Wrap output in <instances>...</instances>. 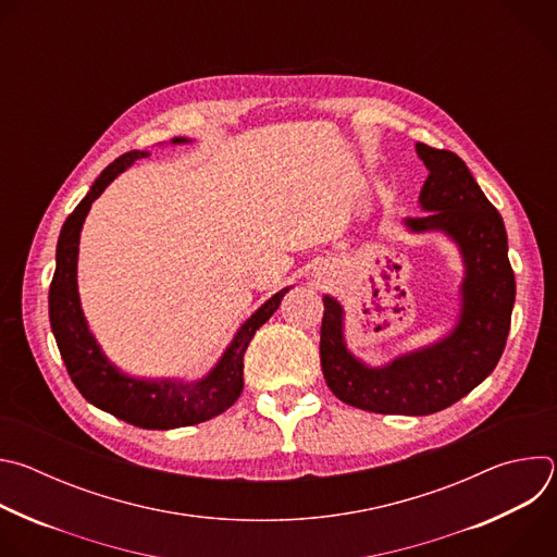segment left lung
I'll return each instance as SVG.
<instances>
[{
    "label": "left lung",
    "instance_id": "left-lung-1",
    "mask_svg": "<svg viewBox=\"0 0 557 557\" xmlns=\"http://www.w3.org/2000/svg\"><path fill=\"white\" fill-rule=\"evenodd\" d=\"M417 153L430 170L419 196L428 213L406 218V226L443 231L460 249L465 277L456 329L428 348L370 368L348 352L344 308L324 295V379L339 401L376 414H434L483 383L503 357L516 299L507 231L496 207L454 151L417 143Z\"/></svg>",
    "mask_w": 557,
    "mask_h": 557
}]
</instances>
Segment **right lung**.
Masks as SVG:
<instances>
[{
  "label": "right lung",
  "instance_id": "right-lung-1",
  "mask_svg": "<svg viewBox=\"0 0 557 557\" xmlns=\"http://www.w3.org/2000/svg\"><path fill=\"white\" fill-rule=\"evenodd\" d=\"M172 143H187V138H174ZM145 156L147 151L136 149L119 156L101 172L88 196L76 205V209L63 222L57 243V269L48 293V308L61 359L72 383L84 394L88 404L143 430H174L209 421L237 401L245 387V352L256 331L271 320V314L277 310L288 288L275 293L249 317L240 331L235 333L215 368L196 383L172 379H134L108 361L97 339L88 331L82 301H78V235H82V226L92 202L136 158Z\"/></svg>",
  "mask_w": 557,
  "mask_h": 557
}]
</instances>
